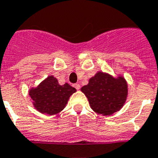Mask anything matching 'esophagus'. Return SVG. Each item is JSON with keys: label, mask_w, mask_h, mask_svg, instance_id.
<instances>
[{"label": "esophagus", "mask_w": 158, "mask_h": 158, "mask_svg": "<svg viewBox=\"0 0 158 158\" xmlns=\"http://www.w3.org/2000/svg\"><path fill=\"white\" fill-rule=\"evenodd\" d=\"M74 87H75L77 90H79V89H80V85H79L78 83H76V84H74Z\"/></svg>", "instance_id": "esophagus-1"}]
</instances>
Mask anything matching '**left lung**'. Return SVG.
I'll return each mask as SVG.
<instances>
[{
  "instance_id": "left-lung-1",
  "label": "left lung",
  "mask_w": 158,
  "mask_h": 158,
  "mask_svg": "<svg viewBox=\"0 0 158 158\" xmlns=\"http://www.w3.org/2000/svg\"><path fill=\"white\" fill-rule=\"evenodd\" d=\"M81 90L87 97L93 110L107 116L120 110L123 106L128 96V84L122 76L114 77L98 72Z\"/></svg>"
}]
</instances>
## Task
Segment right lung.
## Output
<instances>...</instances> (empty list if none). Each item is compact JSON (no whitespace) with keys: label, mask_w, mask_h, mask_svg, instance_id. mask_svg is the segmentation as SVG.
Listing matches in <instances>:
<instances>
[{"label":"right lung","mask_w":158,"mask_h":158,"mask_svg":"<svg viewBox=\"0 0 158 158\" xmlns=\"http://www.w3.org/2000/svg\"><path fill=\"white\" fill-rule=\"evenodd\" d=\"M77 91L69 84L59 85L57 79L49 76L38 86L29 90L33 106L39 112L48 115L56 114L65 108L73 93Z\"/></svg>","instance_id":"obj_1"}]
</instances>
